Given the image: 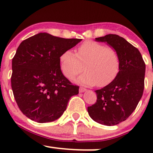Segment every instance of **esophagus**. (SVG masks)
<instances>
[{"mask_svg": "<svg viewBox=\"0 0 153 153\" xmlns=\"http://www.w3.org/2000/svg\"><path fill=\"white\" fill-rule=\"evenodd\" d=\"M86 91V88H82V87H80V88H79V92L80 93H82L84 92V91Z\"/></svg>", "mask_w": 153, "mask_h": 153, "instance_id": "esophagus-1", "label": "esophagus"}]
</instances>
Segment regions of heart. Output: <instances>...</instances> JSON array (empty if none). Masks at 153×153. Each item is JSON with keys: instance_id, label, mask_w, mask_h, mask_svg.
<instances>
[{"instance_id": "b5f03b06", "label": "heart", "mask_w": 153, "mask_h": 153, "mask_svg": "<svg viewBox=\"0 0 153 153\" xmlns=\"http://www.w3.org/2000/svg\"><path fill=\"white\" fill-rule=\"evenodd\" d=\"M60 69L62 74L72 79L79 77L78 82L82 85L106 86L118 75L120 69V58L118 52L104 44L91 40L84 42L77 49L76 54L66 50L59 57Z\"/></svg>"}]
</instances>
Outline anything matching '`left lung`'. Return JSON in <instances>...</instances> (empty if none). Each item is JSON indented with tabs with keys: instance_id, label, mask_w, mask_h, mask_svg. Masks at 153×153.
Returning a JSON list of instances; mask_svg holds the SVG:
<instances>
[{
	"instance_id": "obj_1",
	"label": "left lung",
	"mask_w": 153,
	"mask_h": 153,
	"mask_svg": "<svg viewBox=\"0 0 153 153\" xmlns=\"http://www.w3.org/2000/svg\"><path fill=\"white\" fill-rule=\"evenodd\" d=\"M96 41L107 42L118 52L120 69L113 81L96 91L97 100L88 112L99 124L117 125L132 114L143 96L145 63L137 48L119 35L107 34Z\"/></svg>"
}]
</instances>
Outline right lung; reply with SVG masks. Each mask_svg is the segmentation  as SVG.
<instances>
[{
	"label": "right lung",
	"instance_id": "right-lung-1",
	"mask_svg": "<svg viewBox=\"0 0 153 153\" xmlns=\"http://www.w3.org/2000/svg\"><path fill=\"white\" fill-rule=\"evenodd\" d=\"M80 41L39 33L20 44L12 59L10 81L16 102L28 118L53 122L78 94L79 86L63 75L59 57Z\"/></svg>",
	"mask_w": 153,
	"mask_h": 153
}]
</instances>
